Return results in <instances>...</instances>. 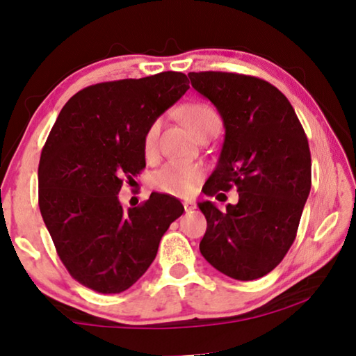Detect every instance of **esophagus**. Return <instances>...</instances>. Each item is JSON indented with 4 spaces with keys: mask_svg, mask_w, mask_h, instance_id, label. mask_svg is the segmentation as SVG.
Returning <instances> with one entry per match:
<instances>
[{
    "mask_svg": "<svg viewBox=\"0 0 356 356\" xmlns=\"http://www.w3.org/2000/svg\"><path fill=\"white\" fill-rule=\"evenodd\" d=\"M184 208H185V212H192L196 208V204L193 201H184Z\"/></svg>",
    "mask_w": 356,
    "mask_h": 356,
    "instance_id": "1",
    "label": "esophagus"
}]
</instances>
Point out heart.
I'll list each match as a JSON object with an SVG mask.
<instances>
[{"label": "heart", "mask_w": 356, "mask_h": 356, "mask_svg": "<svg viewBox=\"0 0 356 356\" xmlns=\"http://www.w3.org/2000/svg\"><path fill=\"white\" fill-rule=\"evenodd\" d=\"M219 121V116L209 105L206 104H193L185 110V124L188 129L198 136L203 132L211 123ZM161 131V121L156 120L148 126L144 136V153L147 158H153L158 148V137ZM203 177V169L200 164L195 163H180L169 161L153 172L152 184L156 190L172 196H188L192 195L200 180Z\"/></svg>", "instance_id": "1"}]
</instances>
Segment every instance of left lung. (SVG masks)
I'll return each instance as SVG.
<instances>
[{
	"instance_id": "8db88e82",
	"label": "left lung",
	"mask_w": 356,
	"mask_h": 356,
	"mask_svg": "<svg viewBox=\"0 0 356 356\" xmlns=\"http://www.w3.org/2000/svg\"><path fill=\"white\" fill-rule=\"evenodd\" d=\"M188 78L225 127L203 192L216 196L233 185L238 192V203L225 209L198 203L208 220L200 251L227 277L257 280L283 261L296 240L312 187L309 140L289 100L264 79L225 72H192Z\"/></svg>"
}]
</instances>
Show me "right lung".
<instances>
[{
  "label": "right lung",
  "instance_id": "right-lung-1",
  "mask_svg": "<svg viewBox=\"0 0 356 356\" xmlns=\"http://www.w3.org/2000/svg\"><path fill=\"white\" fill-rule=\"evenodd\" d=\"M180 72L92 84L63 105L42 147L38 203L60 261L100 294H118L156 257L161 236L184 206L152 193L123 209V179L145 168L144 136L188 89Z\"/></svg>",
  "mask_w": 356,
  "mask_h": 356
}]
</instances>
